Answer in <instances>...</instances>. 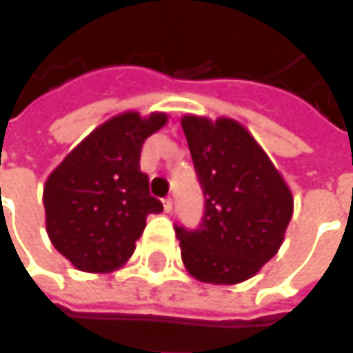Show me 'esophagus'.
Returning a JSON list of instances; mask_svg holds the SVG:
<instances>
[{
  "instance_id": "34e87169",
  "label": "esophagus",
  "mask_w": 353,
  "mask_h": 353,
  "mask_svg": "<svg viewBox=\"0 0 353 353\" xmlns=\"http://www.w3.org/2000/svg\"><path fill=\"white\" fill-rule=\"evenodd\" d=\"M172 209H174V201L168 197V199H164V211L165 213H172Z\"/></svg>"
}]
</instances>
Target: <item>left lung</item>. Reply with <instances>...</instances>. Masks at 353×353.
Listing matches in <instances>:
<instances>
[{
    "label": "left lung",
    "instance_id": "obj_1",
    "mask_svg": "<svg viewBox=\"0 0 353 353\" xmlns=\"http://www.w3.org/2000/svg\"><path fill=\"white\" fill-rule=\"evenodd\" d=\"M181 128L205 195L201 228H176L181 260L197 281L236 285L281 248L293 193L258 140L234 119L183 115Z\"/></svg>",
    "mask_w": 353,
    "mask_h": 353
}]
</instances>
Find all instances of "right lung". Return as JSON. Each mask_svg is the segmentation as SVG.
Listing matches in <instances>:
<instances>
[{"label":"right lung","instance_id":"obj_1","mask_svg":"<svg viewBox=\"0 0 353 353\" xmlns=\"http://www.w3.org/2000/svg\"><path fill=\"white\" fill-rule=\"evenodd\" d=\"M165 123L168 115L160 111L111 117L46 177V232L79 272L111 274L123 268L142 236L146 216L162 213L139 160L144 140Z\"/></svg>","mask_w":353,"mask_h":353}]
</instances>
